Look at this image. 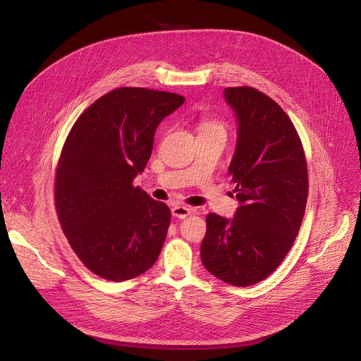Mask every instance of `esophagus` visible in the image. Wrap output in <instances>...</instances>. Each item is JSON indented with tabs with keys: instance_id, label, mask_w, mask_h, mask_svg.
Listing matches in <instances>:
<instances>
[{
	"instance_id": "1",
	"label": "esophagus",
	"mask_w": 361,
	"mask_h": 361,
	"mask_svg": "<svg viewBox=\"0 0 361 361\" xmlns=\"http://www.w3.org/2000/svg\"><path fill=\"white\" fill-rule=\"evenodd\" d=\"M171 214L177 219H185L187 216L191 214V210L185 207V205H176V207L171 209Z\"/></svg>"
}]
</instances>
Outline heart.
I'll use <instances>...</instances> for the list:
<instances>
[{
  "mask_svg": "<svg viewBox=\"0 0 361 361\" xmlns=\"http://www.w3.org/2000/svg\"><path fill=\"white\" fill-rule=\"evenodd\" d=\"M198 130H200V134H202V133H209V131H214V130L224 131V127L220 121H216V120H201L198 123Z\"/></svg>",
  "mask_w": 361,
  "mask_h": 361,
  "instance_id": "b5f03b06",
  "label": "heart"
}]
</instances>
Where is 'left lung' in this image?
Here are the masks:
<instances>
[{"label":"left lung","instance_id":"obj_1","mask_svg":"<svg viewBox=\"0 0 361 361\" xmlns=\"http://www.w3.org/2000/svg\"><path fill=\"white\" fill-rule=\"evenodd\" d=\"M226 101L238 121L228 174L240 201L234 219H205L201 262L224 283L247 287L267 279L298 234L308 195L298 133L277 102L252 87H228Z\"/></svg>","mask_w":361,"mask_h":361}]
</instances>
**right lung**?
Instances as JSON below:
<instances>
[{
  "label": "right lung",
  "mask_w": 361,
  "mask_h": 361,
  "mask_svg": "<svg viewBox=\"0 0 361 361\" xmlns=\"http://www.w3.org/2000/svg\"><path fill=\"white\" fill-rule=\"evenodd\" d=\"M184 101L174 92L120 87L95 99L67 135L56 210L78 259L102 279H134L159 259L171 212L133 181L149 160L159 124Z\"/></svg>",
  "instance_id": "add662e5"
}]
</instances>
